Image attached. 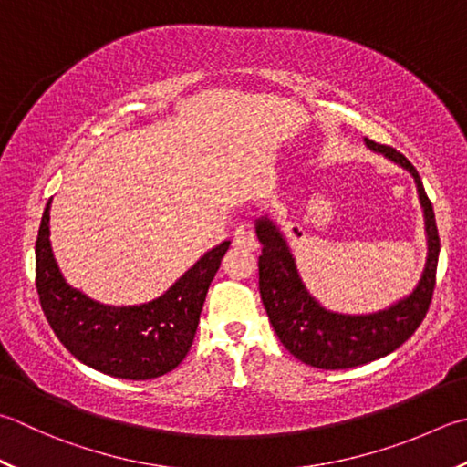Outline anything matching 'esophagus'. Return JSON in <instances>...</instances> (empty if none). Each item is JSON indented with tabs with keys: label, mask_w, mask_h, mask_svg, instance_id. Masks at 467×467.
Returning <instances> with one entry per match:
<instances>
[{
	"label": "esophagus",
	"mask_w": 467,
	"mask_h": 467,
	"mask_svg": "<svg viewBox=\"0 0 467 467\" xmlns=\"http://www.w3.org/2000/svg\"><path fill=\"white\" fill-rule=\"evenodd\" d=\"M233 246L234 249H244V251L257 249V236H254L253 228L249 224L236 226V231L233 234Z\"/></svg>",
	"instance_id": "obj_1"
}]
</instances>
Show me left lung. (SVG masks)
Listing matches in <instances>:
<instances>
[{
  "instance_id": "8db88e82",
  "label": "left lung",
  "mask_w": 467,
  "mask_h": 467,
  "mask_svg": "<svg viewBox=\"0 0 467 467\" xmlns=\"http://www.w3.org/2000/svg\"><path fill=\"white\" fill-rule=\"evenodd\" d=\"M364 143L374 153L385 155L387 160L407 170L415 180L419 204L423 208L427 257L421 277L409 296L372 314L352 316L332 312L307 291L281 226L269 214L259 216L254 223V233L263 244L259 257V291L269 322L281 344L297 360L314 368H354L382 358L409 340L423 322L427 307L431 304L437 257H440V234L423 182L403 153L370 140H364Z\"/></svg>"
}]
</instances>
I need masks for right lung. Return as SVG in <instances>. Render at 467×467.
I'll return each instance as SVG.
<instances>
[{
  "label": "right lung",
  "mask_w": 467,
  "mask_h": 467,
  "mask_svg": "<svg viewBox=\"0 0 467 467\" xmlns=\"http://www.w3.org/2000/svg\"><path fill=\"white\" fill-rule=\"evenodd\" d=\"M50 204L36 241V289L54 334L77 360L109 377L148 380L186 358L210 281L231 241L213 246L166 294L140 306H105L64 279L50 244Z\"/></svg>",
  "instance_id": "add662e5"
}]
</instances>
